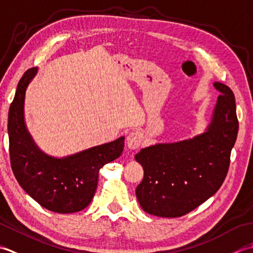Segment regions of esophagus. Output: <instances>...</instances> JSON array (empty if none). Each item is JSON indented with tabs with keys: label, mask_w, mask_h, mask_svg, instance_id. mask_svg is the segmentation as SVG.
<instances>
[{
	"label": "esophagus",
	"mask_w": 253,
	"mask_h": 253,
	"mask_svg": "<svg viewBox=\"0 0 253 253\" xmlns=\"http://www.w3.org/2000/svg\"><path fill=\"white\" fill-rule=\"evenodd\" d=\"M143 134L138 131H133L127 134L126 138V143L127 147L130 149H136L140 147V145L143 142Z\"/></svg>",
	"instance_id": "esophagus-1"
}]
</instances>
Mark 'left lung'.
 I'll use <instances>...</instances> for the list:
<instances>
[{"label": "left lung", "instance_id": "8db88e82", "mask_svg": "<svg viewBox=\"0 0 253 253\" xmlns=\"http://www.w3.org/2000/svg\"><path fill=\"white\" fill-rule=\"evenodd\" d=\"M213 85L220 95L203 133L179 142L158 143L135 155L144 169L135 194L146 213L180 217L205 202L223 184L239 126L234 92L218 82Z\"/></svg>", "mask_w": 253, "mask_h": 253}]
</instances>
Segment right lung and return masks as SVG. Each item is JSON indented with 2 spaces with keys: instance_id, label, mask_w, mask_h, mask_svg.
<instances>
[{
  "instance_id": "obj_1",
  "label": "right lung",
  "mask_w": 253,
  "mask_h": 253,
  "mask_svg": "<svg viewBox=\"0 0 253 253\" xmlns=\"http://www.w3.org/2000/svg\"><path fill=\"white\" fill-rule=\"evenodd\" d=\"M38 69L26 71L9 107L7 131L11 166L19 185L44 209L68 214L89 205L97 189L99 170L119 157L125 136L62 158L41 151L26 126V90Z\"/></svg>"
}]
</instances>
